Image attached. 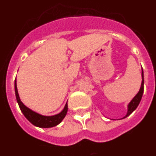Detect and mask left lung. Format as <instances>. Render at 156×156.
Instances as JSON below:
<instances>
[{
	"mask_svg": "<svg viewBox=\"0 0 156 156\" xmlns=\"http://www.w3.org/2000/svg\"><path fill=\"white\" fill-rule=\"evenodd\" d=\"M143 93H144V72H143L142 69V83H141L140 89V91L138 92V94L134 97V98L131 101V102L129 104V106H128V112H127V115L124 118L129 116L137 108V106H138L140 102L141 98H142L143 96Z\"/></svg>",
	"mask_w": 156,
	"mask_h": 156,
	"instance_id": "obj_1",
	"label": "left lung"
}]
</instances>
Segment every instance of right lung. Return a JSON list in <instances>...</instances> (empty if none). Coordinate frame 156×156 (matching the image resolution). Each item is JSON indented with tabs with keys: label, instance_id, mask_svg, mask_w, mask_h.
Segmentation results:
<instances>
[{
	"label": "right lung",
	"instance_id": "right-lung-1",
	"mask_svg": "<svg viewBox=\"0 0 156 156\" xmlns=\"http://www.w3.org/2000/svg\"><path fill=\"white\" fill-rule=\"evenodd\" d=\"M15 93L16 101H17L20 110L23 112V114L24 115L26 118L35 126L40 127V128H51V127H55L56 125H58L63 120L64 117L66 116L68 109L67 103H66L65 107H64L63 110L60 113H58V114L51 116H43V115H40L37 113V112L31 110L30 108L26 107L22 103V101L20 99L19 94H18L17 87H16V80L15 81Z\"/></svg>",
	"mask_w": 156,
	"mask_h": 156
}]
</instances>
